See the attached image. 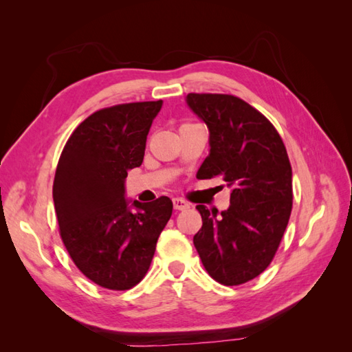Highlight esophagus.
Segmentation results:
<instances>
[{
	"label": "esophagus",
	"instance_id": "esophagus-1",
	"mask_svg": "<svg viewBox=\"0 0 352 352\" xmlns=\"http://www.w3.org/2000/svg\"><path fill=\"white\" fill-rule=\"evenodd\" d=\"M172 203H174L175 210H188V208L190 207L188 201H184L182 198H174V199H172Z\"/></svg>",
	"mask_w": 352,
	"mask_h": 352
}]
</instances>
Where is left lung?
I'll return each instance as SVG.
<instances>
[{
	"label": "left lung",
	"mask_w": 352,
	"mask_h": 352,
	"mask_svg": "<svg viewBox=\"0 0 352 352\" xmlns=\"http://www.w3.org/2000/svg\"><path fill=\"white\" fill-rule=\"evenodd\" d=\"M188 106L210 131V154L199 180L222 177L227 210L197 206L203 227L193 245L206 271L223 286L256 278L278 250L292 212V166L271 121L234 95L189 94Z\"/></svg>",
	"instance_id": "obj_1"
}]
</instances>
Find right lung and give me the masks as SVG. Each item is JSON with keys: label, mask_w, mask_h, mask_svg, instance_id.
Masks as SVG:
<instances>
[{"label": "right lung", "mask_w": 352, "mask_h": 352, "mask_svg": "<svg viewBox=\"0 0 352 352\" xmlns=\"http://www.w3.org/2000/svg\"><path fill=\"white\" fill-rule=\"evenodd\" d=\"M162 104L95 111L74 130L57 163L52 199L60 237L76 266L104 289L129 290L144 278L172 214L168 197L130 204L124 188L126 172L144 162Z\"/></svg>", "instance_id": "1"}]
</instances>
